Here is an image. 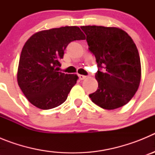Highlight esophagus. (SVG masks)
<instances>
[{
    "label": "esophagus",
    "mask_w": 155,
    "mask_h": 155,
    "mask_svg": "<svg viewBox=\"0 0 155 155\" xmlns=\"http://www.w3.org/2000/svg\"><path fill=\"white\" fill-rule=\"evenodd\" d=\"M78 77H79V79H80V80H84V79L86 78V76H84V75L79 74Z\"/></svg>",
    "instance_id": "1"
}]
</instances>
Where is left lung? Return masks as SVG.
<instances>
[{"instance_id":"obj_1","label":"left lung","mask_w":155,"mask_h":155,"mask_svg":"<svg viewBox=\"0 0 155 155\" xmlns=\"http://www.w3.org/2000/svg\"><path fill=\"white\" fill-rule=\"evenodd\" d=\"M87 35L89 50L99 70L95 74L98 87L89 94L102 109L112 110L128 103L137 91L141 79V65L136 44L130 35L116 27H81Z\"/></svg>"}]
</instances>
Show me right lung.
I'll return each mask as SVG.
<instances>
[{
    "instance_id": "add662e5",
    "label": "right lung",
    "mask_w": 155,
    "mask_h": 155,
    "mask_svg": "<svg viewBox=\"0 0 155 155\" xmlns=\"http://www.w3.org/2000/svg\"><path fill=\"white\" fill-rule=\"evenodd\" d=\"M85 39L78 26H65L35 32L25 43L19 59L17 81L28 102L50 109L66 101L77 83V74L57 71L70 42Z\"/></svg>"
}]
</instances>
